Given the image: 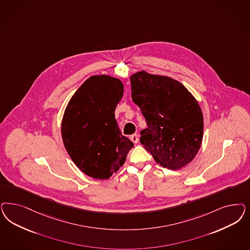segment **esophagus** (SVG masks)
I'll return each instance as SVG.
<instances>
[{
  "label": "esophagus",
  "mask_w": 250,
  "mask_h": 250,
  "mask_svg": "<svg viewBox=\"0 0 250 250\" xmlns=\"http://www.w3.org/2000/svg\"><path fill=\"white\" fill-rule=\"evenodd\" d=\"M130 140H131V142L133 143V144H137L138 142H139V137H138L137 134H132V135H130Z\"/></svg>",
  "instance_id": "34e87169"
}]
</instances>
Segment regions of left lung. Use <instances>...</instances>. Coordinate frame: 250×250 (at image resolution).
<instances>
[{
    "label": "left lung",
    "mask_w": 250,
    "mask_h": 250,
    "mask_svg": "<svg viewBox=\"0 0 250 250\" xmlns=\"http://www.w3.org/2000/svg\"><path fill=\"white\" fill-rule=\"evenodd\" d=\"M131 98L147 123L140 142L154 161L168 169L182 168L199 152L203 115L195 97L178 81L145 71L130 76Z\"/></svg>",
    "instance_id": "left-lung-1"
}]
</instances>
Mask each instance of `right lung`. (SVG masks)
<instances>
[{"label": "right lung", "instance_id": "1", "mask_svg": "<svg viewBox=\"0 0 250 250\" xmlns=\"http://www.w3.org/2000/svg\"><path fill=\"white\" fill-rule=\"evenodd\" d=\"M120 79L94 75L74 93L62 121V137L76 167L96 179H107L133 147L121 134L115 109L123 96Z\"/></svg>", "mask_w": 250, "mask_h": 250}]
</instances>
